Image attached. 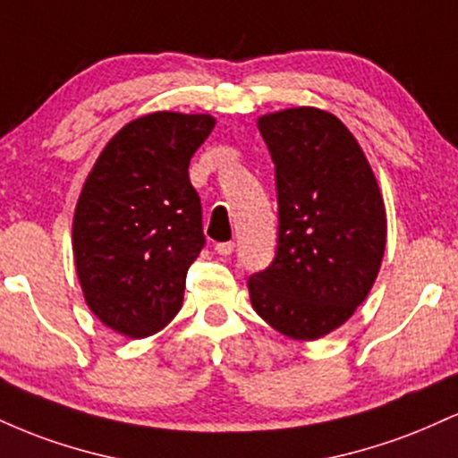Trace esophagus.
Here are the masks:
<instances>
[{
  "instance_id": "1",
  "label": "esophagus",
  "mask_w": 458,
  "mask_h": 458,
  "mask_svg": "<svg viewBox=\"0 0 458 458\" xmlns=\"http://www.w3.org/2000/svg\"><path fill=\"white\" fill-rule=\"evenodd\" d=\"M215 251H217L219 256H230L234 251V243L233 241H224V243L215 245Z\"/></svg>"
}]
</instances>
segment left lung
Masks as SVG:
<instances>
[{
  "instance_id": "left-lung-1",
  "label": "left lung",
  "mask_w": 458,
  "mask_h": 458,
  "mask_svg": "<svg viewBox=\"0 0 458 458\" xmlns=\"http://www.w3.org/2000/svg\"><path fill=\"white\" fill-rule=\"evenodd\" d=\"M276 165L277 250L247 280L251 306L293 340L346 323L386 251V207L370 163L334 114L293 107L259 118Z\"/></svg>"
}]
</instances>
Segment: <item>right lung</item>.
<instances>
[{
	"label": "right lung",
	"mask_w": 458,
	"mask_h": 458,
	"mask_svg": "<svg viewBox=\"0 0 458 458\" xmlns=\"http://www.w3.org/2000/svg\"><path fill=\"white\" fill-rule=\"evenodd\" d=\"M207 114L155 112L109 140L77 199L72 254L88 308L129 338L176 317L202 251V204L189 161L211 135Z\"/></svg>",
	"instance_id": "right-lung-1"
}]
</instances>
